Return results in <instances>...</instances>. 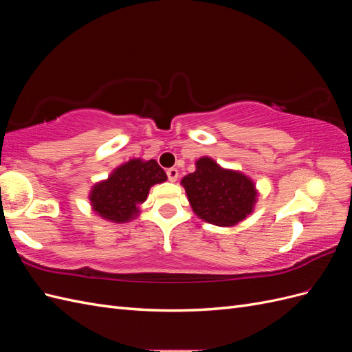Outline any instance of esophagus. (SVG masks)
I'll return each mask as SVG.
<instances>
[{"mask_svg": "<svg viewBox=\"0 0 352 352\" xmlns=\"http://www.w3.org/2000/svg\"><path fill=\"white\" fill-rule=\"evenodd\" d=\"M167 177H168L170 182H176L177 177H179V170L175 168V167L168 168V170H167Z\"/></svg>", "mask_w": 352, "mask_h": 352, "instance_id": "obj_1", "label": "esophagus"}]
</instances>
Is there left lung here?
Here are the masks:
<instances>
[{
	"instance_id": "1",
	"label": "left lung",
	"mask_w": 352,
	"mask_h": 352,
	"mask_svg": "<svg viewBox=\"0 0 352 352\" xmlns=\"http://www.w3.org/2000/svg\"><path fill=\"white\" fill-rule=\"evenodd\" d=\"M197 170L182 179L195 214L216 226H235L252 212L257 190L252 180L235 170L221 168L214 160L202 157Z\"/></svg>"
}]
</instances>
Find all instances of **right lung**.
Here are the masks:
<instances>
[{
	"label": "right lung",
	"mask_w": 352,
	"mask_h": 352,
	"mask_svg": "<svg viewBox=\"0 0 352 352\" xmlns=\"http://www.w3.org/2000/svg\"><path fill=\"white\" fill-rule=\"evenodd\" d=\"M167 179L164 170L155 160L140 158L117 167L107 180L91 190V206L97 214L114 223H124L136 217L140 206L146 199L150 188Z\"/></svg>",
	"instance_id": "add662e5"
}]
</instances>
